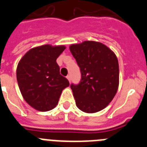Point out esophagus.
Returning <instances> with one entry per match:
<instances>
[{
    "mask_svg": "<svg viewBox=\"0 0 147 147\" xmlns=\"http://www.w3.org/2000/svg\"><path fill=\"white\" fill-rule=\"evenodd\" d=\"M66 77H67V80H68V81L70 82H71V76H70V75H67V76H66Z\"/></svg>",
    "mask_w": 147,
    "mask_h": 147,
    "instance_id": "esophagus-1",
    "label": "esophagus"
}]
</instances>
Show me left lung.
<instances>
[{
  "label": "left lung",
  "instance_id": "left-lung-1",
  "mask_svg": "<svg viewBox=\"0 0 147 147\" xmlns=\"http://www.w3.org/2000/svg\"><path fill=\"white\" fill-rule=\"evenodd\" d=\"M69 48L81 71L80 83L71 85L76 106L88 113L98 112L107 107L118 90L117 57L107 46L95 41L73 44Z\"/></svg>",
  "mask_w": 147,
  "mask_h": 147
}]
</instances>
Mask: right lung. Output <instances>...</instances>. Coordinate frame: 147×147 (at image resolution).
I'll return each mask as SVG.
<instances>
[{
  "label": "right lung",
  "mask_w": 147,
  "mask_h": 147,
  "mask_svg": "<svg viewBox=\"0 0 147 147\" xmlns=\"http://www.w3.org/2000/svg\"><path fill=\"white\" fill-rule=\"evenodd\" d=\"M64 45H44L30 49L17 67V80L26 102L39 111H49L57 106L62 90L69 82L59 73L57 59Z\"/></svg>",
  "instance_id": "right-lung-1"
}]
</instances>
